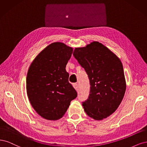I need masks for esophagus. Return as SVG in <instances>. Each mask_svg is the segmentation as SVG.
I'll use <instances>...</instances> for the list:
<instances>
[{
	"label": "esophagus",
	"instance_id": "1",
	"mask_svg": "<svg viewBox=\"0 0 147 147\" xmlns=\"http://www.w3.org/2000/svg\"><path fill=\"white\" fill-rule=\"evenodd\" d=\"M73 87H74V88L76 89V90H79V86H78V84H77V83H74V84H73Z\"/></svg>",
	"mask_w": 147,
	"mask_h": 147
}]
</instances>
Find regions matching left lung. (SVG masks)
Here are the masks:
<instances>
[{
	"instance_id": "obj_1",
	"label": "left lung",
	"mask_w": 147,
	"mask_h": 147,
	"mask_svg": "<svg viewBox=\"0 0 147 147\" xmlns=\"http://www.w3.org/2000/svg\"><path fill=\"white\" fill-rule=\"evenodd\" d=\"M73 55L86 71L90 84L88 98L82 102L85 112L96 120L107 118L117 110L126 91L120 60L98 41L75 48Z\"/></svg>"
}]
</instances>
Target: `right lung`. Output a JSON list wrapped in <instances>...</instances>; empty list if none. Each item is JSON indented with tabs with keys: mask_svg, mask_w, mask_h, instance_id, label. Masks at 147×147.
I'll return each mask as SVG.
<instances>
[{
	"mask_svg": "<svg viewBox=\"0 0 147 147\" xmlns=\"http://www.w3.org/2000/svg\"><path fill=\"white\" fill-rule=\"evenodd\" d=\"M73 51L62 42L51 43L36 57L28 70V98L35 111L45 119L62 117L71 101L77 97L65 69Z\"/></svg>",
	"mask_w": 147,
	"mask_h": 147,
	"instance_id": "right-lung-1",
	"label": "right lung"
}]
</instances>
